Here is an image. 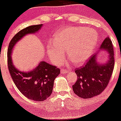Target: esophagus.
Returning a JSON list of instances; mask_svg holds the SVG:
<instances>
[{"label":"esophagus","instance_id":"obj_1","mask_svg":"<svg viewBox=\"0 0 121 121\" xmlns=\"http://www.w3.org/2000/svg\"><path fill=\"white\" fill-rule=\"evenodd\" d=\"M69 71L68 70H66V69H61L60 70V73H68Z\"/></svg>","mask_w":121,"mask_h":121}]
</instances>
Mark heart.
Returning <instances> with one entry per match:
<instances>
[{
    "label": "heart",
    "mask_w": 121,
    "mask_h": 121,
    "mask_svg": "<svg viewBox=\"0 0 121 121\" xmlns=\"http://www.w3.org/2000/svg\"><path fill=\"white\" fill-rule=\"evenodd\" d=\"M98 39V34L94 30L68 27L55 35L54 42H49L47 53L53 63L59 64L64 59L66 50L68 56L75 64H83L92 55Z\"/></svg>",
    "instance_id": "b5f03b06"
}]
</instances>
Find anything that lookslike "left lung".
Wrapping results in <instances>:
<instances>
[{
    "label": "left lung",
    "mask_w": 121,
    "mask_h": 121,
    "mask_svg": "<svg viewBox=\"0 0 121 121\" xmlns=\"http://www.w3.org/2000/svg\"><path fill=\"white\" fill-rule=\"evenodd\" d=\"M108 53L106 63H99L97 55L94 54L86 64L75 70L78 80L72 86L73 90L78 96L90 98L99 95L108 85L114 68V53L113 45L109 37L102 42L99 48Z\"/></svg>",
    "instance_id": "obj_1"
}]
</instances>
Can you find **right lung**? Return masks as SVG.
<instances>
[{"label": "right lung", "mask_w": 121, "mask_h": 121, "mask_svg": "<svg viewBox=\"0 0 121 121\" xmlns=\"http://www.w3.org/2000/svg\"><path fill=\"white\" fill-rule=\"evenodd\" d=\"M42 24L31 26L16 34L10 41L7 51V65L11 77L20 91L27 98L35 101H43L52 94L55 78L60 74L56 66L42 61L30 72L17 69L12 59V50L15 44L23 37L38 32Z\"/></svg>", "instance_id": "1"}]
</instances>
